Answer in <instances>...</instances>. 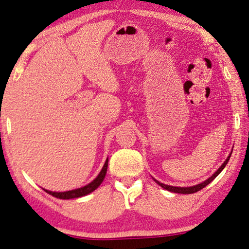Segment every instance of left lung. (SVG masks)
Instances as JSON below:
<instances>
[{"mask_svg": "<svg viewBox=\"0 0 249 249\" xmlns=\"http://www.w3.org/2000/svg\"><path fill=\"white\" fill-rule=\"evenodd\" d=\"M232 153V152H231ZM231 153L229 154V157L226 159V161L222 163L221 164V166L219 169L217 170L216 172H214L213 176H211L209 179H207L206 181H203L202 183H199V184H196V185H194V187H187V188H181V187H172V185H168V184H164V183H161V182H159V181H157L155 180V182H157L159 185H161V187L163 188V189H165V190H168V191H171V192H176V194H183V195H189V194H195V192H198L199 190H201V189H203L206 187V185H208L209 184L211 181H213L214 178H216L218 174H219L221 171H222V169L225 168L226 166V164H227L228 163V161H229V159H231Z\"/></svg>", "mask_w": 249, "mask_h": 249, "instance_id": "1", "label": "left lung"}]
</instances>
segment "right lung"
Masks as SVG:
<instances>
[{"instance_id": "obj_1", "label": "right lung", "mask_w": 249, "mask_h": 249, "mask_svg": "<svg viewBox=\"0 0 249 249\" xmlns=\"http://www.w3.org/2000/svg\"><path fill=\"white\" fill-rule=\"evenodd\" d=\"M107 166H108V159L106 160L105 164H104L102 171L98 174L97 178H96L95 180H92L90 183L85 185V187H83V188L75 189V190L66 191V192H53V191L46 190V189H44V191L48 192V194L51 196H55V198H59V199H73V198H79V196H86L88 194H90V192H92L94 190H96V189L101 185V183L104 180V178H105V176H106Z\"/></svg>"}]
</instances>
